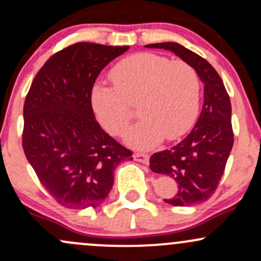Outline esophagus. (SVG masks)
<instances>
[{
	"mask_svg": "<svg viewBox=\"0 0 261 261\" xmlns=\"http://www.w3.org/2000/svg\"><path fill=\"white\" fill-rule=\"evenodd\" d=\"M134 160L140 162V163L147 164L149 161V155L147 153H142V152H136V153L134 154Z\"/></svg>",
	"mask_w": 261,
	"mask_h": 261,
	"instance_id": "1",
	"label": "esophagus"
}]
</instances>
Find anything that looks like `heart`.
Listing matches in <instances>:
<instances>
[{"mask_svg":"<svg viewBox=\"0 0 261 261\" xmlns=\"http://www.w3.org/2000/svg\"><path fill=\"white\" fill-rule=\"evenodd\" d=\"M114 88L97 86L92 107L100 125L113 136H122L136 107L142 116L128 131V145L151 148L163 137L173 141L190 130L200 104V79L188 62L152 53L122 59L110 72Z\"/></svg>","mask_w":261,"mask_h":261,"instance_id":"obj_1","label":"heart"}]
</instances>
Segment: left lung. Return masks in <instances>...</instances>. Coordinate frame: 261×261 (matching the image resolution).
I'll return each mask as SVG.
<instances>
[{
	"mask_svg": "<svg viewBox=\"0 0 261 261\" xmlns=\"http://www.w3.org/2000/svg\"><path fill=\"white\" fill-rule=\"evenodd\" d=\"M146 47L170 50L193 66L203 83V106L191 133L170 149L149 158L152 172L175 179L178 191L164 201L190 206L210 199L222 178L233 147L232 107L220 74L205 59L178 43H158Z\"/></svg>",
	"mask_w": 261,
	"mask_h": 261,
	"instance_id": "obj_1",
	"label": "left lung"
}]
</instances>
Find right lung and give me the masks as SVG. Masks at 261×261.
<instances>
[{
    "instance_id": "1",
    "label": "right lung",
    "mask_w": 261,
    "mask_h": 261,
    "mask_svg": "<svg viewBox=\"0 0 261 261\" xmlns=\"http://www.w3.org/2000/svg\"><path fill=\"white\" fill-rule=\"evenodd\" d=\"M128 46L76 43L45 62L25 97L22 145L39 181L67 208L98 207L114 169L133 152L95 120L92 89L106 66Z\"/></svg>"
}]
</instances>
